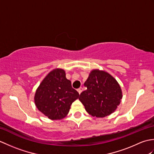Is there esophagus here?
Returning <instances> with one entry per match:
<instances>
[{
	"mask_svg": "<svg viewBox=\"0 0 154 154\" xmlns=\"http://www.w3.org/2000/svg\"><path fill=\"white\" fill-rule=\"evenodd\" d=\"M82 91H83V88H82V87H80V88H79V89H77L78 93H79V94H81V92H82Z\"/></svg>",
	"mask_w": 154,
	"mask_h": 154,
	"instance_id": "1",
	"label": "esophagus"
}]
</instances>
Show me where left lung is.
<instances>
[{"label":"left lung","mask_w":154,"mask_h":154,"mask_svg":"<svg viewBox=\"0 0 154 154\" xmlns=\"http://www.w3.org/2000/svg\"><path fill=\"white\" fill-rule=\"evenodd\" d=\"M84 86L87 89L81 93L79 99L93 116L109 115L116 109L122 98L119 84L105 71L93 70Z\"/></svg>","instance_id":"left-lung-1"}]
</instances>
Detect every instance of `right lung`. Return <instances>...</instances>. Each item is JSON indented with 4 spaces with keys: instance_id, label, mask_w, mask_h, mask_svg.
<instances>
[{
    "instance_id": "1",
    "label": "right lung",
    "mask_w": 154,
    "mask_h": 154,
    "mask_svg": "<svg viewBox=\"0 0 154 154\" xmlns=\"http://www.w3.org/2000/svg\"><path fill=\"white\" fill-rule=\"evenodd\" d=\"M79 94L66 79L65 71H51L38 87L34 101L38 109L51 120H60L68 114L71 104Z\"/></svg>"
}]
</instances>
